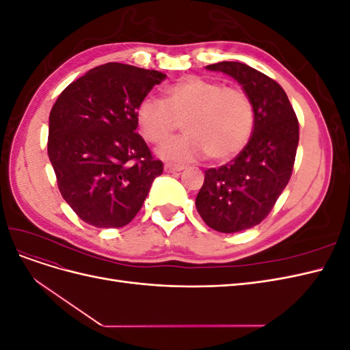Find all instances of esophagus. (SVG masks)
I'll list each match as a JSON object with an SVG mask.
<instances>
[{"label": "esophagus", "instance_id": "34e87169", "mask_svg": "<svg viewBox=\"0 0 350 350\" xmlns=\"http://www.w3.org/2000/svg\"><path fill=\"white\" fill-rule=\"evenodd\" d=\"M184 166L183 165H172V163H166L165 165V171L166 172H179L183 171Z\"/></svg>", "mask_w": 350, "mask_h": 350}]
</instances>
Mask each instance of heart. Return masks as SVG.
Masks as SVG:
<instances>
[{"mask_svg": "<svg viewBox=\"0 0 350 350\" xmlns=\"http://www.w3.org/2000/svg\"><path fill=\"white\" fill-rule=\"evenodd\" d=\"M147 142L162 144L183 121L185 134L162 146L171 162H188L208 154L224 162L237 156L254 129V108L248 94L203 77H185L165 89V99L147 94L135 111Z\"/></svg>", "mask_w": 350, "mask_h": 350, "instance_id": "1", "label": "heart"}]
</instances>
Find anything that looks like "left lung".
Masks as SVG:
<instances>
[{"label": "left lung", "instance_id": "1", "mask_svg": "<svg viewBox=\"0 0 350 350\" xmlns=\"http://www.w3.org/2000/svg\"><path fill=\"white\" fill-rule=\"evenodd\" d=\"M234 77L254 108V130L242 152L204 172L196 207L206 225L224 234L256 226L288 185L299 142V124L279 83L247 64L224 61L206 67Z\"/></svg>", "mask_w": 350, "mask_h": 350}]
</instances>
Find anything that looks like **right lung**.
Masks as SVG:
<instances>
[{
    "label": "right lung",
    "mask_w": 350,
    "mask_h": 350,
    "mask_svg": "<svg viewBox=\"0 0 350 350\" xmlns=\"http://www.w3.org/2000/svg\"><path fill=\"white\" fill-rule=\"evenodd\" d=\"M165 74L120 62L94 67L62 90L49 113L48 156L59 193L94 228L139 213L163 163L140 134L135 111Z\"/></svg>",
    "instance_id": "right-lung-1"
}]
</instances>
